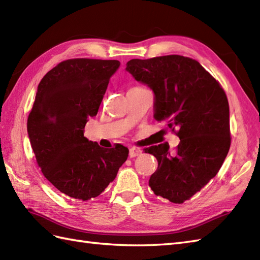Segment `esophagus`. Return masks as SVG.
Listing matches in <instances>:
<instances>
[{
  "label": "esophagus",
  "instance_id": "34e87169",
  "mask_svg": "<svg viewBox=\"0 0 260 260\" xmlns=\"http://www.w3.org/2000/svg\"><path fill=\"white\" fill-rule=\"evenodd\" d=\"M142 154V149L137 147H131L129 148V157H136V156H140Z\"/></svg>",
  "mask_w": 260,
  "mask_h": 260
}]
</instances>
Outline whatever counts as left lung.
<instances>
[{
  "mask_svg": "<svg viewBox=\"0 0 260 260\" xmlns=\"http://www.w3.org/2000/svg\"><path fill=\"white\" fill-rule=\"evenodd\" d=\"M126 71L153 89L155 119L180 140L174 154L166 143L145 149L158 161L148 184L156 196L183 204L216 176L231 147L225 90L196 59L182 55L134 58Z\"/></svg>",
  "mask_w": 260,
  "mask_h": 260,
  "instance_id": "obj_1",
  "label": "left lung"
}]
</instances>
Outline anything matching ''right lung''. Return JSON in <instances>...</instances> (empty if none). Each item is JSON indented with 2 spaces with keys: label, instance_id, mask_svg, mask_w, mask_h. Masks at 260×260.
I'll return each instance as SVG.
<instances>
[{
  "label": "right lung",
  "instance_id": "right-lung-1",
  "mask_svg": "<svg viewBox=\"0 0 260 260\" xmlns=\"http://www.w3.org/2000/svg\"><path fill=\"white\" fill-rule=\"evenodd\" d=\"M119 65L116 59L94 58L58 63L40 82L27 118L29 142L45 178L83 202L101 195L128 157L123 145L103 148L84 137Z\"/></svg>",
  "mask_w": 260,
  "mask_h": 260
}]
</instances>
